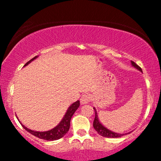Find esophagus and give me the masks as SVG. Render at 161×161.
Masks as SVG:
<instances>
[{
	"mask_svg": "<svg viewBox=\"0 0 161 161\" xmlns=\"http://www.w3.org/2000/svg\"><path fill=\"white\" fill-rule=\"evenodd\" d=\"M90 100H91V97L90 94L88 93L83 94V95L81 97V99H80V102L82 104H86V103H90Z\"/></svg>",
	"mask_w": 161,
	"mask_h": 161,
	"instance_id": "esophagus-1",
	"label": "esophagus"
}]
</instances>
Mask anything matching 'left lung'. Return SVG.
Segmentation results:
<instances>
[{"label": "left lung", "instance_id": "1", "mask_svg": "<svg viewBox=\"0 0 161 161\" xmlns=\"http://www.w3.org/2000/svg\"><path fill=\"white\" fill-rule=\"evenodd\" d=\"M131 65L133 66L134 68H136V69H138L139 71H140L141 72H142V69L139 67V65L136 64L133 61H131ZM94 111H95V118H94L93 121V128L96 131H97L99 135H100L101 136H103V137H107V138H119L121 136H124V134H121V133H116L114 132L109 129H108L107 128H105L101 123L100 122L98 118V115H97V110H96L95 108H93Z\"/></svg>", "mask_w": 161, "mask_h": 161}]
</instances>
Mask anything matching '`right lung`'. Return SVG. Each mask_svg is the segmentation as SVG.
<instances>
[{"instance_id":"obj_1","label":"right lung","mask_w":161,"mask_h":161,"mask_svg":"<svg viewBox=\"0 0 161 161\" xmlns=\"http://www.w3.org/2000/svg\"><path fill=\"white\" fill-rule=\"evenodd\" d=\"M37 58H38V56L34 57L33 58H32L30 61H29L24 66L28 65L30 62H32V61H34V60ZM79 105H80L79 100H77L76 102L73 103L68 108L64 118H63L62 120L60 121L59 124H58L56 127L53 128V129H50V130H48L46 131H37L31 130V129L25 127V125H23L20 121H19V122L21 123L22 126L25 129V130L29 131V132L31 133L32 135H33V136L40 138V139H44V140H48V141L57 140V139H61V138H62L63 136H64L68 131H69V128H70V121H71V117H72V115L74 114V113L75 112L76 110L79 108Z\"/></svg>"}]
</instances>
